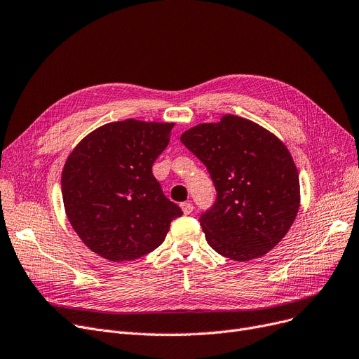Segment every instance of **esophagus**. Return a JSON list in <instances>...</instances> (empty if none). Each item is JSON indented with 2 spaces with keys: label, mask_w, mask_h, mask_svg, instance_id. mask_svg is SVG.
I'll return each mask as SVG.
<instances>
[{
  "label": "esophagus",
  "mask_w": 359,
  "mask_h": 359,
  "mask_svg": "<svg viewBox=\"0 0 359 359\" xmlns=\"http://www.w3.org/2000/svg\"><path fill=\"white\" fill-rule=\"evenodd\" d=\"M180 206H182V210H183V212H184L186 215L192 214L194 210H195V206H194L191 202H183Z\"/></svg>",
  "instance_id": "esophagus-1"
}]
</instances>
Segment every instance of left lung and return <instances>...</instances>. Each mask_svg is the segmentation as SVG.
Instances as JSON below:
<instances>
[{
  "instance_id": "left-lung-1",
  "label": "left lung",
  "mask_w": 359,
  "mask_h": 359,
  "mask_svg": "<svg viewBox=\"0 0 359 359\" xmlns=\"http://www.w3.org/2000/svg\"><path fill=\"white\" fill-rule=\"evenodd\" d=\"M180 141L208 168L217 191L199 218L210 246L237 262L272 250L299 208L298 172L284 142L234 115L187 129Z\"/></svg>"
}]
</instances>
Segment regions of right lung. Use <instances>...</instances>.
<instances>
[{
	"mask_svg": "<svg viewBox=\"0 0 359 359\" xmlns=\"http://www.w3.org/2000/svg\"><path fill=\"white\" fill-rule=\"evenodd\" d=\"M175 123L126 119L80 141L62 170L67 217L86 246L110 262L157 249L183 212L153 175Z\"/></svg>",
	"mask_w": 359,
	"mask_h": 359,
	"instance_id": "right-lung-1",
	"label": "right lung"
}]
</instances>
